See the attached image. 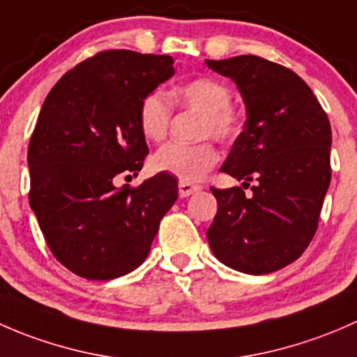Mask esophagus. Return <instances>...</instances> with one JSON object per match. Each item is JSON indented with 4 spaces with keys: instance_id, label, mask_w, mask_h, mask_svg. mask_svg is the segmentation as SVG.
<instances>
[{
    "instance_id": "obj_1",
    "label": "esophagus",
    "mask_w": 357,
    "mask_h": 357,
    "mask_svg": "<svg viewBox=\"0 0 357 357\" xmlns=\"http://www.w3.org/2000/svg\"><path fill=\"white\" fill-rule=\"evenodd\" d=\"M178 188H179V197H190L193 195V193L199 192L200 186L193 185V183H188V181H179Z\"/></svg>"
}]
</instances>
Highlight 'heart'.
Returning a JSON list of instances; mask_svg holds the SVG:
<instances>
[{
    "instance_id": "obj_1",
    "label": "heart",
    "mask_w": 357,
    "mask_h": 357,
    "mask_svg": "<svg viewBox=\"0 0 357 357\" xmlns=\"http://www.w3.org/2000/svg\"><path fill=\"white\" fill-rule=\"evenodd\" d=\"M176 100L190 110L200 112L199 138H214L221 143H231L238 136L242 121L231 105V89L225 82L212 77H197L185 82L174 91ZM172 105L160 89L146 93L139 102L138 124L142 135L150 142H160L169 131ZM219 160L212 142L197 145L165 143L152 157V167L157 172H167L181 181H197L204 178Z\"/></svg>"
}]
</instances>
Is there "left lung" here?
Returning a JSON list of instances; mask_svg holds the SVG:
<instances>
[{
	"label": "left lung",
	"instance_id": "obj_1",
	"mask_svg": "<svg viewBox=\"0 0 357 357\" xmlns=\"http://www.w3.org/2000/svg\"><path fill=\"white\" fill-rule=\"evenodd\" d=\"M231 77L247 109L243 131L221 171L240 186L219 190L208 245L222 264L268 275L294 262L318 229L332 178V128L307 84L290 68L255 55L207 60Z\"/></svg>",
	"mask_w": 357,
	"mask_h": 357
}]
</instances>
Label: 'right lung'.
Here are the masks:
<instances>
[{"label": "right lung", "instance_id": "add662e5", "mask_svg": "<svg viewBox=\"0 0 357 357\" xmlns=\"http://www.w3.org/2000/svg\"><path fill=\"white\" fill-rule=\"evenodd\" d=\"M169 55L107 50L66 72L46 96L27 150L29 204L50 250L86 280H114L149 255L178 181L158 172L139 186L149 155L139 102L174 74Z\"/></svg>", "mask_w": 357, "mask_h": 357}]
</instances>
